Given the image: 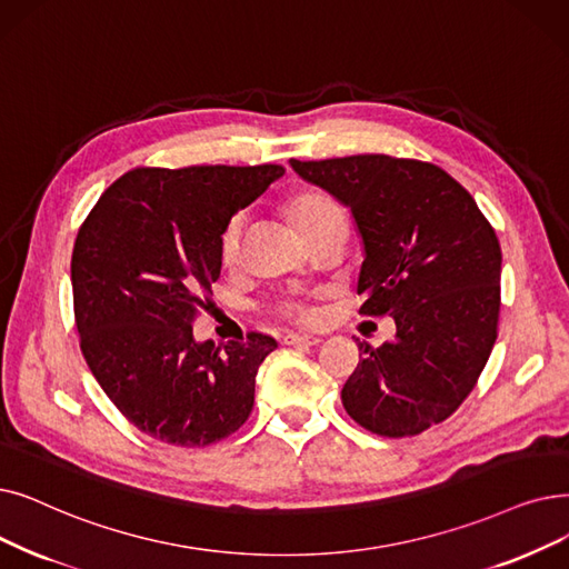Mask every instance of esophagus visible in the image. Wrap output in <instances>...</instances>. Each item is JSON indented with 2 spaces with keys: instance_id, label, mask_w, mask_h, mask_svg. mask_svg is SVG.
Listing matches in <instances>:
<instances>
[{
  "instance_id": "1",
  "label": "esophagus",
  "mask_w": 569,
  "mask_h": 569,
  "mask_svg": "<svg viewBox=\"0 0 569 569\" xmlns=\"http://www.w3.org/2000/svg\"><path fill=\"white\" fill-rule=\"evenodd\" d=\"M320 341V337H316V335H300V332H290L288 337H286V343H292V346H318Z\"/></svg>"
}]
</instances>
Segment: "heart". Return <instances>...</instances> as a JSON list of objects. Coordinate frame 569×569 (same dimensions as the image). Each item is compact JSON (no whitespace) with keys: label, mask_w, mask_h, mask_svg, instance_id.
<instances>
[{"label":"heart","mask_w":569,"mask_h":569,"mask_svg":"<svg viewBox=\"0 0 569 569\" xmlns=\"http://www.w3.org/2000/svg\"><path fill=\"white\" fill-rule=\"evenodd\" d=\"M290 213L295 218V223L302 230V234L313 239L323 230H328L335 223H343V211L337 204L335 197L320 190H307L302 194L295 197L290 202ZM246 228V211H237L220 232V260L226 264H234L239 258V246ZM281 311L295 320H309L311 309L302 298H290L281 302Z\"/></svg>","instance_id":"heart-1"}]
</instances>
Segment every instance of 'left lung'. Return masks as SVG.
<instances>
[{
  "mask_svg": "<svg viewBox=\"0 0 569 569\" xmlns=\"http://www.w3.org/2000/svg\"><path fill=\"white\" fill-rule=\"evenodd\" d=\"M349 207L362 237V316L395 339L360 346L341 402L358 426L413 437L462 405L498 339L502 251L475 197L432 162L379 153L290 160Z\"/></svg>",
  "mask_w": 569,
  "mask_h": 569,
  "instance_id": "obj_1",
  "label": "left lung"
}]
</instances>
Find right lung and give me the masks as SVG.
<instances>
[{"label":"right lung","mask_w":569,"mask_h":569,"mask_svg":"<svg viewBox=\"0 0 569 569\" xmlns=\"http://www.w3.org/2000/svg\"><path fill=\"white\" fill-rule=\"evenodd\" d=\"M281 164L137 167L113 181L71 253L73 316L92 377L143 435L209 447L253 409L256 375L277 339L223 349L192 320L220 277V232L283 177Z\"/></svg>","instance_id":"1"}]
</instances>
